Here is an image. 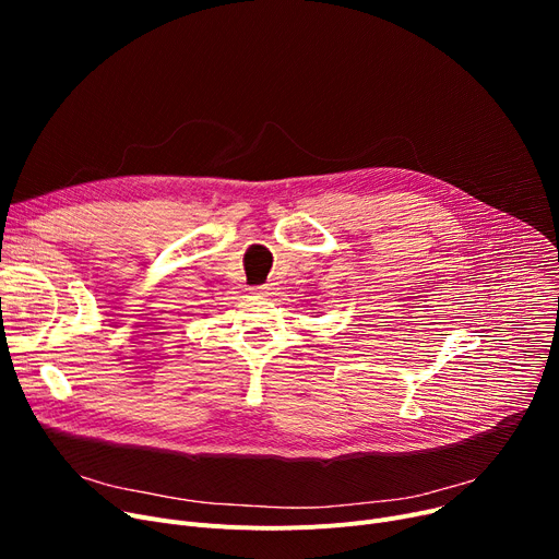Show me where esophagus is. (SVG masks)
Segmentation results:
<instances>
[{
	"label": "esophagus",
	"mask_w": 559,
	"mask_h": 559,
	"mask_svg": "<svg viewBox=\"0 0 559 559\" xmlns=\"http://www.w3.org/2000/svg\"><path fill=\"white\" fill-rule=\"evenodd\" d=\"M253 295H258L262 299H274V297L281 295V287H278V283L270 281V283H264L260 287H253Z\"/></svg>",
	"instance_id": "esophagus-1"
}]
</instances>
